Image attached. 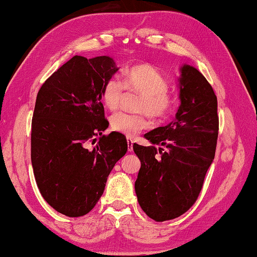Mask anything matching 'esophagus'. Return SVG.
Segmentation results:
<instances>
[{"label": "esophagus", "mask_w": 257, "mask_h": 257, "mask_svg": "<svg viewBox=\"0 0 257 257\" xmlns=\"http://www.w3.org/2000/svg\"><path fill=\"white\" fill-rule=\"evenodd\" d=\"M133 143H134V141L132 139H127V149L130 152L133 151Z\"/></svg>", "instance_id": "obj_1"}]
</instances>
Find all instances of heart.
Masks as SVG:
<instances>
[{
    "label": "heart",
    "mask_w": 257,
    "mask_h": 257,
    "mask_svg": "<svg viewBox=\"0 0 257 257\" xmlns=\"http://www.w3.org/2000/svg\"><path fill=\"white\" fill-rule=\"evenodd\" d=\"M126 89L141 94L137 106L140 113L117 112L110 116V128L116 132L133 138L149 127L147 113L154 119H163L172 112L174 99L169 93L170 84L152 65L131 67L125 72L124 83L116 76L106 80L100 93L104 105L110 110L117 108Z\"/></svg>",
    "instance_id": "heart-1"
}]
</instances>
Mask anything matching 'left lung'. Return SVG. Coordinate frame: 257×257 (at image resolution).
<instances>
[{
    "mask_svg": "<svg viewBox=\"0 0 257 257\" xmlns=\"http://www.w3.org/2000/svg\"><path fill=\"white\" fill-rule=\"evenodd\" d=\"M179 84L181 104L176 119L144 135L161 148L133 144L141 161L135 181L138 201L150 218L160 222L177 218L195 204L218 139L217 97L211 85L189 65L181 68Z\"/></svg>",
    "mask_w": 257,
    "mask_h": 257,
    "instance_id": "obj_1",
    "label": "left lung"
}]
</instances>
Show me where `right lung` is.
<instances>
[{
  "label": "right lung",
  "instance_id": "obj_1",
  "mask_svg": "<svg viewBox=\"0 0 257 257\" xmlns=\"http://www.w3.org/2000/svg\"><path fill=\"white\" fill-rule=\"evenodd\" d=\"M116 71L107 56H75L39 89L31 123L33 173L43 199L62 215L88 214L127 151L123 134H103L108 120L100 93Z\"/></svg>",
  "mask_w": 257,
  "mask_h": 257
}]
</instances>
